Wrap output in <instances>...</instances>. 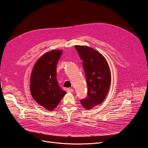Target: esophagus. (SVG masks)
<instances>
[{
  "mask_svg": "<svg viewBox=\"0 0 148 148\" xmlns=\"http://www.w3.org/2000/svg\"><path fill=\"white\" fill-rule=\"evenodd\" d=\"M74 91V90L73 88H69L67 89V92H73Z\"/></svg>",
  "mask_w": 148,
  "mask_h": 148,
  "instance_id": "esophagus-1",
  "label": "esophagus"
}]
</instances>
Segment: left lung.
<instances>
[{"mask_svg": "<svg viewBox=\"0 0 148 148\" xmlns=\"http://www.w3.org/2000/svg\"><path fill=\"white\" fill-rule=\"evenodd\" d=\"M85 71L87 80V97L80 100L87 110L101 103L108 92L111 75L108 62L98 51L86 46H75Z\"/></svg>", "mask_w": 148, "mask_h": 148, "instance_id": "1", "label": "left lung"}]
</instances>
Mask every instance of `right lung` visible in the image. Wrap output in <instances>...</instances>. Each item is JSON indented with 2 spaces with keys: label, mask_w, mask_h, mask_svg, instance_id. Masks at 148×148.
<instances>
[{
  "label": "right lung",
  "mask_w": 148,
  "mask_h": 148,
  "mask_svg": "<svg viewBox=\"0 0 148 148\" xmlns=\"http://www.w3.org/2000/svg\"><path fill=\"white\" fill-rule=\"evenodd\" d=\"M62 51L53 50L36 62L30 77V92L34 99L49 111L55 109L66 92L59 86L56 67Z\"/></svg>",
  "instance_id": "right-lung-1"
}]
</instances>
